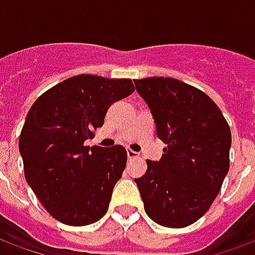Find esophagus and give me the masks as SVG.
I'll list each match as a JSON object with an SVG mask.
<instances>
[{"instance_id": "34e87169", "label": "esophagus", "mask_w": 255, "mask_h": 255, "mask_svg": "<svg viewBox=\"0 0 255 255\" xmlns=\"http://www.w3.org/2000/svg\"><path fill=\"white\" fill-rule=\"evenodd\" d=\"M127 155H128V158H129V160H132V158H138L139 153L133 151L132 149H127Z\"/></svg>"}]
</instances>
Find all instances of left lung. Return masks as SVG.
I'll list each match as a JSON object with an SVG mask.
<instances>
[{"label": "left lung", "instance_id": "1", "mask_svg": "<svg viewBox=\"0 0 255 255\" xmlns=\"http://www.w3.org/2000/svg\"><path fill=\"white\" fill-rule=\"evenodd\" d=\"M166 144L135 179L144 210L157 224L183 228L202 217L230 171L231 129L213 100L173 78L135 80Z\"/></svg>", "mask_w": 255, "mask_h": 255}]
</instances>
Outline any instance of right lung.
Segmentation results:
<instances>
[{
	"label": "right lung",
	"mask_w": 255,
	"mask_h": 255,
	"mask_svg": "<svg viewBox=\"0 0 255 255\" xmlns=\"http://www.w3.org/2000/svg\"><path fill=\"white\" fill-rule=\"evenodd\" d=\"M135 91L131 79L76 75L32 104L20 132L24 176L47 213L72 227L93 224L109 208L127 151L84 146L109 106Z\"/></svg>",
	"instance_id": "add662e5"
}]
</instances>
